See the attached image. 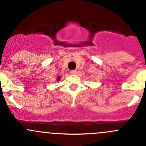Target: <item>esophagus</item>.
I'll return each mask as SVG.
<instances>
[{"mask_svg": "<svg viewBox=\"0 0 146 146\" xmlns=\"http://www.w3.org/2000/svg\"><path fill=\"white\" fill-rule=\"evenodd\" d=\"M70 73H71V74H76V73H77V70H70Z\"/></svg>", "mask_w": 146, "mask_h": 146, "instance_id": "esophagus-1", "label": "esophagus"}]
</instances>
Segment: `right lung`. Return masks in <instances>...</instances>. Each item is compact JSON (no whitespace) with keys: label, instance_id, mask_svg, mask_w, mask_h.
I'll return each instance as SVG.
<instances>
[{"label":"right lung","instance_id":"right-lung-1","mask_svg":"<svg viewBox=\"0 0 146 146\" xmlns=\"http://www.w3.org/2000/svg\"><path fill=\"white\" fill-rule=\"evenodd\" d=\"M60 79H61V78L58 77V78H57V80H60Z\"/></svg>","mask_w":146,"mask_h":146}]
</instances>
